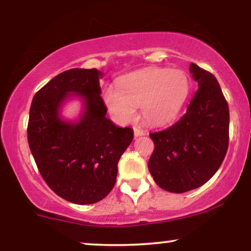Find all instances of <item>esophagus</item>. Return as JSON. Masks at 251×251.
Instances as JSON below:
<instances>
[{"instance_id": "obj_1", "label": "esophagus", "mask_w": 251, "mask_h": 251, "mask_svg": "<svg viewBox=\"0 0 251 251\" xmlns=\"http://www.w3.org/2000/svg\"><path fill=\"white\" fill-rule=\"evenodd\" d=\"M133 131H134L135 137H142V135H145L146 134V132L144 131V129L139 128V127H134Z\"/></svg>"}]
</instances>
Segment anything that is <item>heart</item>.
<instances>
[{
  "instance_id": "obj_1",
  "label": "heart",
  "mask_w": 251,
  "mask_h": 251,
  "mask_svg": "<svg viewBox=\"0 0 251 251\" xmlns=\"http://www.w3.org/2000/svg\"><path fill=\"white\" fill-rule=\"evenodd\" d=\"M190 92L185 72L149 68L125 75L117 88L103 92V101L116 119L128 123L134 119L135 106H142V116L153 126L165 125L179 114Z\"/></svg>"
}]
</instances>
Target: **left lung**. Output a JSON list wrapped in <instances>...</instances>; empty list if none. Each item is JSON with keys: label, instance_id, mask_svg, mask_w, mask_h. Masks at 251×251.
<instances>
[{"label": "left lung", "instance_id": "8db88e82", "mask_svg": "<svg viewBox=\"0 0 251 251\" xmlns=\"http://www.w3.org/2000/svg\"><path fill=\"white\" fill-rule=\"evenodd\" d=\"M198 89L186 113L170 127L150 133L154 151L149 170L158 186L183 194L200 188L220 169L229 145V106L217 79L190 65Z\"/></svg>", "mask_w": 251, "mask_h": 251}]
</instances>
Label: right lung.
Wrapping results in <instances>:
<instances>
[{
	"instance_id": "obj_1",
	"label": "right lung",
	"mask_w": 251,
	"mask_h": 251,
	"mask_svg": "<svg viewBox=\"0 0 251 251\" xmlns=\"http://www.w3.org/2000/svg\"><path fill=\"white\" fill-rule=\"evenodd\" d=\"M96 68L62 72L36 92L28 122V144L47 185L63 200L93 204L105 198L117 180L118 162L133 139V129L106 118ZM71 94L84 100L76 123L59 117Z\"/></svg>"
}]
</instances>
